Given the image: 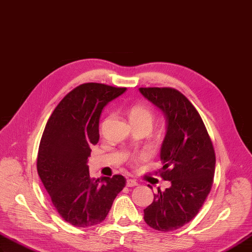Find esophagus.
<instances>
[{"mask_svg":"<svg viewBox=\"0 0 252 252\" xmlns=\"http://www.w3.org/2000/svg\"><path fill=\"white\" fill-rule=\"evenodd\" d=\"M126 186L128 188H133V187H137L138 186V182L136 180H133V179H127L126 181Z\"/></svg>","mask_w":252,"mask_h":252,"instance_id":"34e87169","label":"esophagus"}]
</instances>
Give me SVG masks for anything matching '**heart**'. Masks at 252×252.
<instances>
[{"instance_id":"1","label":"heart","mask_w":252,"mask_h":252,"mask_svg":"<svg viewBox=\"0 0 252 252\" xmlns=\"http://www.w3.org/2000/svg\"><path fill=\"white\" fill-rule=\"evenodd\" d=\"M128 117L130 123H138V124L140 123V124H149L151 126L154 119L153 112L142 104L132 105L128 112Z\"/></svg>"}]
</instances>
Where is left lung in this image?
Masks as SVG:
<instances>
[{"label":"left lung","mask_w":252,"mask_h":252,"mask_svg":"<svg viewBox=\"0 0 252 252\" xmlns=\"http://www.w3.org/2000/svg\"><path fill=\"white\" fill-rule=\"evenodd\" d=\"M144 98L166 119V135L160 148V177L170 182L158 189L145 208L144 221L156 231L180 228L198 214L214 183L216 155L202 117L194 105L173 88H139Z\"/></svg>","instance_id":"obj_1"}]
</instances>
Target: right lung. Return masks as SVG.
I'll return each instance as SVG.
<instances>
[{
  "mask_svg": "<svg viewBox=\"0 0 252 252\" xmlns=\"http://www.w3.org/2000/svg\"><path fill=\"white\" fill-rule=\"evenodd\" d=\"M126 91L99 83L77 86L50 115L38 147L37 173L64 221L77 227L97 225L107 218L125 187L121 175L93 179L88 158L99 141L103 108Z\"/></svg>",
  "mask_w": 252,
  "mask_h": 252,
  "instance_id": "add662e5",
  "label": "right lung"
}]
</instances>
